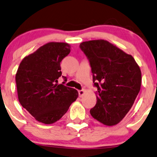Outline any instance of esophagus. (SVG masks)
Returning a JSON list of instances; mask_svg holds the SVG:
<instances>
[{"instance_id": "obj_1", "label": "esophagus", "mask_w": 157, "mask_h": 157, "mask_svg": "<svg viewBox=\"0 0 157 157\" xmlns=\"http://www.w3.org/2000/svg\"><path fill=\"white\" fill-rule=\"evenodd\" d=\"M84 94V90H80L78 91V95L80 97H82Z\"/></svg>"}]
</instances>
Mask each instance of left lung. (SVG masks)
I'll return each instance as SVG.
<instances>
[{"instance_id": "8db88e82", "label": "left lung", "mask_w": 157, "mask_h": 157, "mask_svg": "<svg viewBox=\"0 0 157 157\" xmlns=\"http://www.w3.org/2000/svg\"><path fill=\"white\" fill-rule=\"evenodd\" d=\"M97 87V104L91 115L105 125H117L133 106L141 85V71L131 55L107 40L83 42Z\"/></svg>"}]
</instances>
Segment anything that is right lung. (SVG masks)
Segmentation results:
<instances>
[{"mask_svg": "<svg viewBox=\"0 0 157 157\" xmlns=\"http://www.w3.org/2000/svg\"><path fill=\"white\" fill-rule=\"evenodd\" d=\"M70 51L68 43L48 42L26 56L16 72L19 102L40 123L59 121L78 98L76 89L58 84L62 75L60 62Z\"/></svg>", "mask_w": 157, "mask_h": 157, "instance_id": "add662e5", "label": "right lung"}]
</instances>
